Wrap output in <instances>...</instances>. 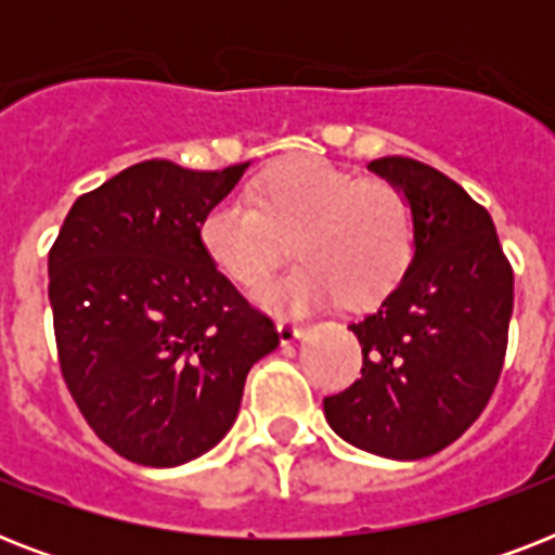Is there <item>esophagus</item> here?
Segmentation results:
<instances>
[{"mask_svg":"<svg viewBox=\"0 0 555 555\" xmlns=\"http://www.w3.org/2000/svg\"><path fill=\"white\" fill-rule=\"evenodd\" d=\"M276 331H279V343H282V346H291V343H296V339L305 334L302 325H294V322H279Z\"/></svg>","mask_w":555,"mask_h":555,"instance_id":"34e87169","label":"esophagus"}]
</instances>
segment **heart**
Returning a JSON list of instances; mask_svg holds the SVG:
<instances>
[{
    "instance_id": "heart-1",
    "label": "heart",
    "mask_w": 555,
    "mask_h": 555,
    "mask_svg": "<svg viewBox=\"0 0 555 555\" xmlns=\"http://www.w3.org/2000/svg\"><path fill=\"white\" fill-rule=\"evenodd\" d=\"M207 259L230 282L256 294L291 247V273L268 287L276 311L308 313L337 302H379L409 273L417 250V216L403 186L360 178L322 158H291L270 167L253 201L221 198L198 227Z\"/></svg>"
}]
</instances>
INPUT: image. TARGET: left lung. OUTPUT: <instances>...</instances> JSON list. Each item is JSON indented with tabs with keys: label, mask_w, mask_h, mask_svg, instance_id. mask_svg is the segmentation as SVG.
I'll list each match as a JSON object with an SVG mask.
<instances>
[{
	"label": "left lung",
	"mask_w": 555,
	"mask_h": 555,
	"mask_svg": "<svg viewBox=\"0 0 555 555\" xmlns=\"http://www.w3.org/2000/svg\"><path fill=\"white\" fill-rule=\"evenodd\" d=\"M369 169L412 198L417 250L377 311L348 325L363 377L322 405L351 447L417 461L461 438L490 403L507 354L513 268L490 212L452 178L400 155Z\"/></svg>",
	"instance_id": "obj_1"
}]
</instances>
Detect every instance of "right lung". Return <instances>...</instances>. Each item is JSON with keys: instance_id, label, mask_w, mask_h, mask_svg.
<instances>
[{"instance_id": "add662e5", "label": "right lung", "mask_w": 555, "mask_h": 555, "mask_svg": "<svg viewBox=\"0 0 555 555\" xmlns=\"http://www.w3.org/2000/svg\"><path fill=\"white\" fill-rule=\"evenodd\" d=\"M247 164L143 160L86 192L48 253L60 371L94 435L126 461L178 466L235 423L247 371L279 346L201 247V218Z\"/></svg>"}]
</instances>
